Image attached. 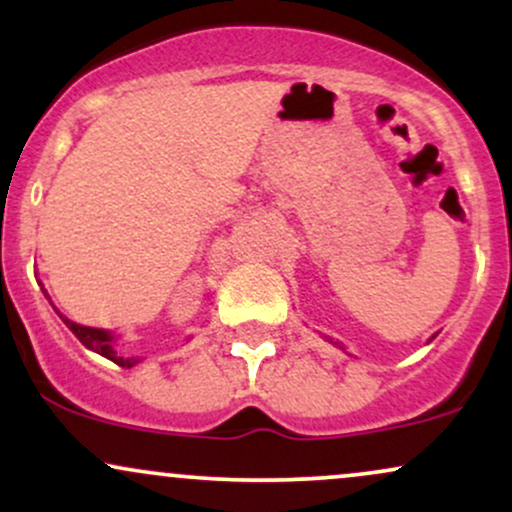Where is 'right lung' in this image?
Instances as JSON below:
<instances>
[{"label":"right lung","instance_id":"right-lung-1","mask_svg":"<svg viewBox=\"0 0 512 512\" xmlns=\"http://www.w3.org/2000/svg\"><path fill=\"white\" fill-rule=\"evenodd\" d=\"M62 320H64V325H67L69 330L76 334V339H79V342L86 346V349H91V351H96V354L110 358V361L117 363V366H122V368H132L134 363H139V358H127V356L115 354V351H113V334H110V332L96 330V327L76 325V322L67 320V317H62Z\"/></svg>","mask_w":512,"mask_h":512}]
</instances>
